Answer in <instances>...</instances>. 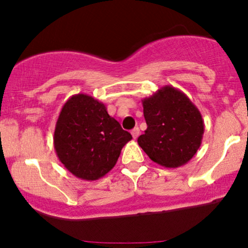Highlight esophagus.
Listing matches in <instances>:
<instances>
[{
	"instance_id": "1",
	"label": "esophagus",
	"mask_w": 248,
	"mask_h": 248,
	"mask_svg": "<svg viewBox=\"0 0 248 248\" xmlns=\"http://www.w3.org/2000/svg\"><path fill=\"white\" fill-rule=\"evenodd\" d=\"M132 135L134 139H137V137H139V135H140V128L139 127L134 128V129L132 130Z\"/></svg>"
}]
</instances>
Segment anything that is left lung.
Masks as SVG:
<instances>
[{
  "label": "left lung",
  "mask_w": 248,
  "mask_h": 248,
  "mask_svg": "<svg viewBox=\"0 0 248 248\" xmlns=\"http://www.w3.org/2000/svg\"><path fill=\"white\" fill-rule=\"evenodd\" d=\"M148 128L137 143L160 166L175 169L198 153L204 133L199 108L177 88L165 85L142 100Z\"/></svg>",
  "instance_id": "1"
}]
</instances>
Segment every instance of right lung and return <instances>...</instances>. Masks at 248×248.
Masks as SVG:
<instances>
[{
  "mask_svg": "<svg viewBox=\"0 0 248 248\" xmlns=\"http://www.w3.org/2000/svg\"><path fill=\"white\" fill-rule=\"evenodd\" d=\"M105 104L85 93L64 103L54 130L59 160L74 175L93 181L103 178L118 162L121 149L132 140Z\"/></svg>",
  "mask_w": 248,
  "mask_h": 248,
  "instance_id": "1",
  "label": "right lung"
}]
</instances>
